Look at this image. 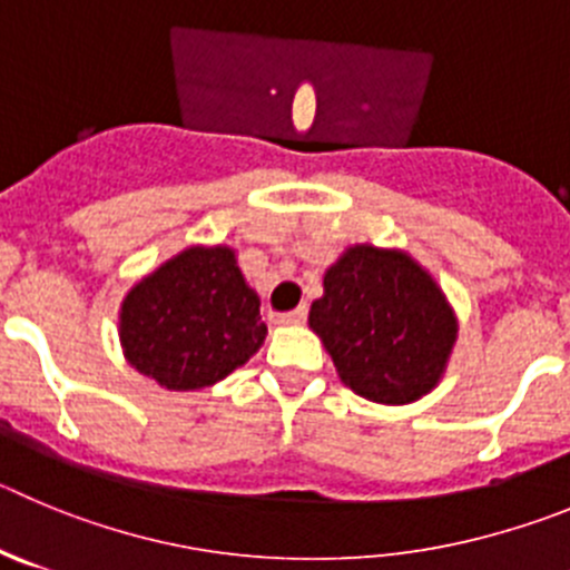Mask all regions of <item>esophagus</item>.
I'll return each mask as SVG.
<instances>
[{
	"label": "esophagus",
	"mask_w": 570,
	"mask_h": 570,
	"mask_svg": "<svg viewBox=\"0 0 570 570\" xmlns=\"http://www.w3.org/2000/svg\"><path fill=\"white\" fill-rule=\"evenodd\" d=\"M271 320L276 322V325H302V322L307 320V307L299 305L296 311H288V313H274Z\"/></svg>",
	"instance_id": "1"
}]
</instances>
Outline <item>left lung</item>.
Wrapping results in <instances>:
<instances>
[{
    "label": "left lung",
    "instance_id": "left-lung-1",
    "mask_svg": "<svg viewBox=\"0 0 570 570\" xmlns=\"http://www.w3.org/2000/svg\"><path fill=\"white\" fill-rule=\"evenodd\" d=\"M338 379L375 404H410L446 370L458 322L430 274L404 250L353 245L325 274L307 316Z\"/></svg>",
    "mask_w": 570,
    "mask_h": 570
}]
</instances>
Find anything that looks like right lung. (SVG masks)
<instances>
[{"instance_id":"right-lung-1","label":"right lung","mask_w":570,"mask_h":570,"mask_svg":"<svg viewBox=\"0 0 570 570\" xmlns=\"http://www.w3.org/2000/svg\"><path fill=\"white\" fill-rule=\"evenodd\" d=\"M259 296L226 245L186 248L144 276L121 305V347L138 373L166 390H203L263 344Z\"/></svg>"}]
</instances>
